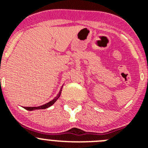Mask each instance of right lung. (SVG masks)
I'll return each mask as SVG.
<instances>
[{
    "label": "right lung",
    "mask_w": 148,
    "mask_h": 148,
    "mask_svg": "<svg viewBox=\"0 0 148 148\" xmlns=\"http://www.w3.org/2000/svg\"><path fill=\"white\" fill-rule=\"evenodd\" d=\"M62 87L63 86L61 87V90H60L59 92H58V94L57 95V96H56L55 99H53V100L50 101L49 102L47 103V104H44V105H41V106H39V107H24V109L27 110H29V111H32V110H40V109H46V108H49L50 106L53 105V104H54L55 102H56V101L58 100V98L60 97V95H61V90H62Z\"/></svg>",
    "instance_id": "1"
}]
</instances>
